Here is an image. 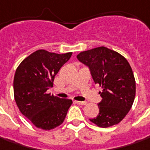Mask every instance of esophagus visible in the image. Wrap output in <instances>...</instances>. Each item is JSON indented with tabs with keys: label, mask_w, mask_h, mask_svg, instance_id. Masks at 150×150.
<instances>
[{
	"label": "esophagus",
	"mask_w": 150,
	"mask_h": 150,
	"mask_svg": "<svg viewBox=\"0 0 150 150\" xmlns=\"http://www.w3.org/2000/svg\"><path fill=\"white\" fill-rule=\"evenodd\" d=\"M76 104L78 105H86V101H75Z\"/></svg>",
	"instance_id": "34e87169"
}]
</instances>
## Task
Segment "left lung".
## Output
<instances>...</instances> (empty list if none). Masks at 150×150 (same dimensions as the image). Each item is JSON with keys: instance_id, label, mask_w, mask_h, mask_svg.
Listing matches in <instances>:
<instances>
[{"instance_id": "1", "label": "left lung", "mask_w": 150, "mask_h": 150, "mask_svg": "<svg viewBox=\"0 0 150 150\" xmlns=\"http://www.w3.org/2000/svg\"><path fill=\"white\" fill-rule=\"evenodd\" d=\"M77 59L89 67L95 83L102 88L99 115L90 120L102 128L119 124L130 110L135 97L131 66L123 55L105 46L80 52Z\"/></svg>"}]
</instances>
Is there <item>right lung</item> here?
<instances>
[{"instance_id": "add662e5", "label": "right lung", "mask_w": 150, "mask_h": 150, "mask_svg": "<svg viewBox=\"0 0 150 150\" xmlns=\"http://www.w3.org/2000/svg\"><path fill=\"white\" fill-rule=\"evenodd\" d=\"M72 52L51 53L38 50L22 60L14 76V96L19 110L34 125L50 130L60 125L72 104L47 90L53 86L54 76L66 63Z\"/></svg>"}]
</instances>
